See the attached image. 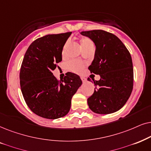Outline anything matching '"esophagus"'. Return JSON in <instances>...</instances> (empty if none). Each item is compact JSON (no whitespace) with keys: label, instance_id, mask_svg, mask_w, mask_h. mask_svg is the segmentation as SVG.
<instances>
[{"label":"esophagus","instance_id":"1","mask_svg":"<svg viewBox=\"0 0 151 151\" xmlns=\"http://www.w3.org/2000/svg\"><path fill=\"white\" fill-rule=\"evenodd\" d=\"M81 81H83V82H86V79L84 77H81Z\"/></svg>","mask_w":151,"mask_h":151}]
</instances>
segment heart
<instances>
[{
	"mask_svg": "<svg viewBox=\"0 0 151 151\" xmlns=\"http://www.w3.org/2000/svg\"><path fill=\"white\" fill-rule=\"evenodd\" d=\"M80 44H81V47L83 50L88 49L89 47H93V43L88 37H82L80 39ZM68 45H69V41H66L65 44H64L63 49H62V55L63 56H65V55L66 50H67L68 47ZM68 69L72 72H80L83 69L84 63L81 61H76V60H72V61L68 62Z\"/></svg>",
	"mask_w": 151,
	"mask_h": 151,
	"instance_id": "heart-1",
	"label": "heart"
}]
</instances>
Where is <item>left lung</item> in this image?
I'll use <instances>...</instances> for the list:
<instances>
[{
  "mask_svg": "<svg viewBox=\"0 0 151 151\" xmlns=\"http://www.w3.org/2000/svg\"><path fill=\"white\" fill-rule=\"evenodd\" d=\"M96 45L94 59L88 69L99 74L94 81V93L88 99L92 111L110 114L125 105L133 88V68L130 54L125 45L113 34L94 29L81 32ZM90 81V78L88 79Z\"/></svg>",
  "mask_w": 151,
  "mask_h": 151,
  "instance_id": "left-lung-1",
  "label": "left lung"
}]
</instances>
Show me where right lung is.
I'll use <instances>...</instances> for the list:
<instances>
[{
	"label": "right lung",
	"instance_id": "add662e5",
	"mask_svg": "<svg viewBox=\"0 0 151 151\" xmlns=\"http://www.w3.org/2000/svg\"><path fill=\"white\" fill-rule=\"evenodd\" d=\"M72 32L48 35L29 46L20 70V85L25 103L38 116L55 119L70 111L72 96L82 84L79 76L67 72L58 80L52 71L62 61V49Z\"/></svg>",
	"mask_w": 151,
	"mask_h": 151
}]
</instances>
